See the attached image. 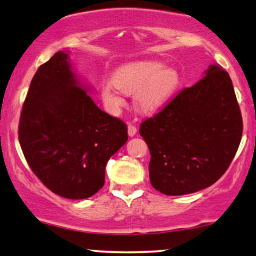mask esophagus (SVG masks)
Returning a JSON list of instances; mask_svg holds the SVG:
<instances>
[{
	"label": "esophagus",
	"instance_id": "34e87169",
	"mask_svg": "<svg viewBox=\"0 0 256 256\" xmlns=\"http://www.w3.org/2000/svg\"><path fill=\"white\" fill-rule=\"evenodd\" d=\"M136 132H138V128H136L134 124H128V135L134 136Z\"/></svg>",
	"mask_w": 256,
	"mask_h": 256
}]
</instances>
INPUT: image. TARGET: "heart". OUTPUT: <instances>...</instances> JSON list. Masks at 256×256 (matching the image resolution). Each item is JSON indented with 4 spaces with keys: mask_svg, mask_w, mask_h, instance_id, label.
Listing matches in <instances>:
<instances>
[{
    "mask_svg": "<svg viewBox=\"0 0 256 256\" xmlns=\"http://www.w3.org/2000/svg\"><path fill=\"white\" fill-rule=\"evenodd\" d=\"M180 82V76L176 68H164L155 62H130L118 68L113 79L102 84L101 94L113 108L124 104L122 93L135 94L138 110L152 113L170 99Z\"/></svg>",
    "mask_w": 256,
    "mask_h": 256,
    "instance_id": "heart-1",
    "label": "heart"
}]
</instances>
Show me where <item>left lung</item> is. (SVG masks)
<instances>
[{"label": "left lung", "mask_w": 256, "mask_h": 256, "mask_svg": "<svg viewBox=\"0 0 256 256\" xmlns=\"http://www.w3.org/2000/svg\"><path fill=\"white\" fill-rule=\"evenodd\" d=\"M162 110L140 126L150 152V183L168 196L211 186L236 156L242 118L230 74L210 65Z\"/></svg>", "instance_id": "left-lung-1"}]
</instances>
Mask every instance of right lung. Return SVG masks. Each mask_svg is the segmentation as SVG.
I'll return each mask as SVG.
<instances>
[{"label": "right lung", "mask_w": 256, "mask_h": 256, "mask_svg": "<svg viewBox=\"0 0 256 256\" xmlns=\"http://www.w3.org/2000/svg\"><path fill=\"white\" fill-rule=\"evenodd\" d=\"M59 51L37 70L20 118L28 164L54 194L85 199L104 184L108 160L127 142V126L94 104Z\"/></svg>", "instance_id": "obj_1"}]
</instances>
